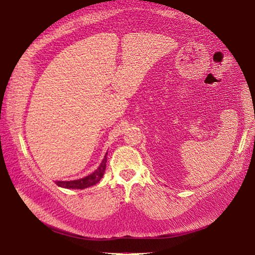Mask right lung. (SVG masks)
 Returning a JSON list of instances; mask_svg holds the SVG:
<instances>
[{
    "mask_svg": "<svg viewBox=\"0 0 255 255\" xmlns=\"http://www.w3.org/2000/svg\"><path fill=\"white\" fill-rule=\"evenodd\" d=\"M106 156H108V153H106L105 157H104L103 162L100 163L99 168L97 169L96 171H93L91 175L75 181H56L55 182L56 185H59V187H62V188H71V189H84V188L97 184L100 180H102L104 172H105L106 159H108V157Z\"/></svg>",
    "mask_w": 255,
    "mask_h": 255,
    "instance_id": "1",
    "label": "right lung"
}]
</instances>
